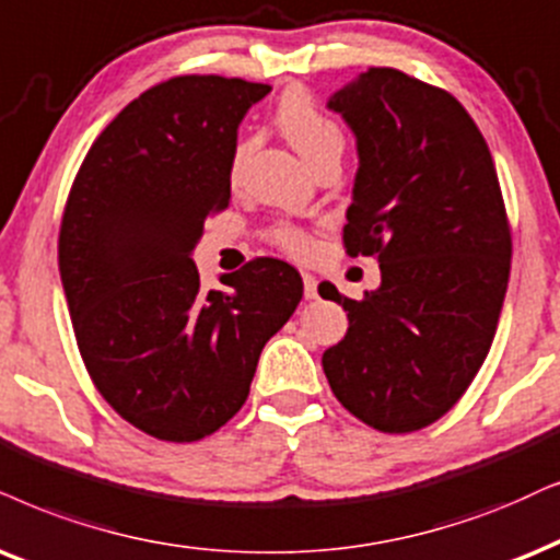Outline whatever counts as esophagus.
Segmentation results:
<instances>
[{"label": "esophagus", "instance_id": "34e87169", "mask_svg": "<svg viewBox=\"0 0 560 560\" xmlns=\"http://www.w3.org/2000/svg\"><path fill=\"white\" fill-rule=\"evenodd\" d=\"M302 284H304V296H307V300H315V296H317V279H315V276L302 271Z\"/></svg>", "mask_w": 560, "mask_h": 560}]
</instances>
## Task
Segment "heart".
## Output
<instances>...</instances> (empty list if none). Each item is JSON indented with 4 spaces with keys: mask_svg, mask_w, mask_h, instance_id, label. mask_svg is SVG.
I'll return each mask as SVG.
<instances>
[{
    "mask_svg": "<svg viewBox=\"0 0 560 560\" xmlns=\"http://www.w3.org/2000/svg\"><path fill=\"white\" fill-rule=\"evenodd\" d=\"M276 124L284 131V137L292 141L294 150L302 154L304 160L313 165L315 160L325 158V154H341L343 152V131L332 118L325 116V113L317 108L313 97L304 90H292L281 97L279 108H276ZM247 144H240L235 152V160H232V170H240L245 160ZM268 240L276 247L289 253V256H307L310 247H313V237L307 235L296 224H276V228L268 232Z\"/></svg>",
    "mask_w": 560,
    "mask_h": 560,
    "instance_id": "b5f03b06",
    "label": "heart"
}]
</instances>
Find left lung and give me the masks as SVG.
Instances as JSON below:
<instances>
[{"label":"left lung","instance_id":"obj_1","mask_svg":"<svg viewBox=\"0 0 560 560\" xmlns=\"http://www.w3.org/2000/svg\"><path fill=\"white\" fill-rule=\"evenodd\" d=\"M357 137L343 245L380 260L382 284L349 300L343 341L323 353L330 390L359 421L406 434L463 398L491 349L512 232L483 133L450 92L370 67L330 95Z\"/></svg>","mask_w":560,"mask_h":560}]
</instances>
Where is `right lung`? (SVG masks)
<instances>
[{"label":"right lung","mask_w":560,"mask_h":560,"mask_svg":"<svg viewBox=\"0 0 560 560\" xmlns=\"http://www.w3.org/2000/svg\"><path fill=\"white\" fill-rule=\"evenodd\" d=\"M271 88L186 74L141 92L90 147L69 190L59 271L77 346L121 419L198 442L243 408L258 357L302 300L279 258L203 289L190 258L228 209L237 126Z\"/></svg>","instance_id":"right-lung-1"}]
</instances>
